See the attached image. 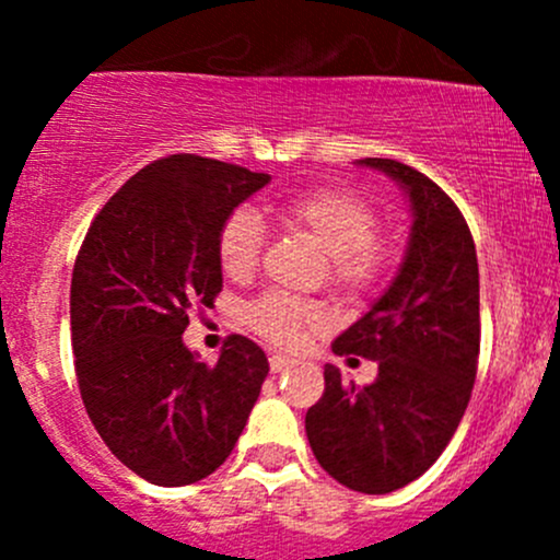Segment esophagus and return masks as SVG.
Returning <instances> with one entry per match:
<instances>
[{"instance_id":"1","label":"esophagus","mask_w":560,"mask_h":560,"mask_svg":"<svg viewBox=\"0 0 560 560\" xmlns=\"http://www.w3.org/2000/svg\"><path fill=\"white\" fill-rule=\"evenodd\" d=\"M295 365H298V360L281 358V354H270V371H273V374H281V371H290V369H295Z\"/></svg>"}]
</instances>
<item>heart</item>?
<instances>
[{
  "label": "heart",
  "mask_w": 560,
  "mask_h": 560,
  "mask_svg": "<svg viewBox=\"0 0 560 560\" xmlns=\"http://www.w3.org/2000/svg\"><path fill=\"white\" fill-rule=\"evenodd\" d=\"M287 228L308 235L330 262V279L343 290H365L376 279L385 259L380 238V217L363 197L338 186L290 197L279 206ZM262 222L252 208H238L224 219L217 238V257L224 276L246 281L262 257ZM246 325L276 347H298L308 330L325 325V312L316 303L270 292L246 306Z\"/></svg>",
  "instance_id": "obj_1"
}]
</instances>
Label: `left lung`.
Here are the masks:
<instances>
[{
    "instance_id": "left-lung-1",
    "label": "left lung",
    "mask_w": 560,
    "mask_h": 560,
    "mask_svg": "<svg viewBox=\"0 0 560 560\" xmlns=\"http://www.w3.org/2000/svg\"><path fill=\"white\" fill-rule=\"evenodd\" d=\"M409 197L404 262L374 306L332 341L336 354L380 363L371 385H343L325 365V393L306 415L319 466L358 493H393L444 453L463 420L479 358V268L471 230L428 175L395 160H358Z\"/></svg>"
}]
</instances>
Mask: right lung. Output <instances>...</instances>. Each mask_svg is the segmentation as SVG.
Masks as SVG:
<instances>
[{"label": "right lung", "instance_id": "obj_1", "mask_svg": "<svg viewBox=\"0 0 560 560\" xmlns=\"http://www.w3.org/2000/svg\"><path fill=\"white\" fill-rule=\"evenodd\" d=\"M268 173L173 154L135 173L89 228L70 287L83 406L138 477L180 488L217 471L257 404L268 358L230 336L217 365L184 343L189 312L222 292L224 219Z\"/></svg>", "mask_w": 560, "mask_h": 560}]
</instances>
